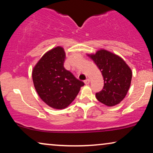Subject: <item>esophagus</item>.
Instances as JSON below:
<instances>
[{"label":"esophagus","instance_id":"1","mask_svg":"<svg viewBox=\"0 0 153 153\" xmlns=\"http://www.w3.org/2000/svg\"><path fill=\"white\" fill-rule=\"evenodd\" d=\"M90 81L89 79H85V80L84 81V83H85V85H88V84H90Z\"/></svg>","mask_w":153,"mask_h":153}]
</instances>
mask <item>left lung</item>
<instances>
[{"label": "left lung", "instance_id": "left-lung-1", "mask_svg": "<svg viewBox=\"0 0 153 153\" xmlns=\"http://www.w3.org/2000/svg\"><path fill=\"white\" fill-rule=\"evenodd\" d=\"M88 56L94 61L103 77V89L96 93L97 100L108 106L119 104L130 88L131 69L121 57L105 50H99Z\"/></svg>", "mask_w": 153, "mask_h": 153}]
</instances>
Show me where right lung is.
Listing matches in <instances>:
<instances>
[{"mask_svg": "<svg viewBox=\"0 0 153 153\" xmlns=\"http://www.w3.org/2000/svg\"><path fill=\"white\" fill-rule=\"evenodd\" d=\"M65 59L64 49L57 46L46 52L32 70L33 83L39 96L54 109L67 108L84 85L83 81L65 69Z\"/></svg>", "mask_w": 153, "mask_h": 153, "instance_id": "add662e5", "label": "right lung"}]
</instances>
